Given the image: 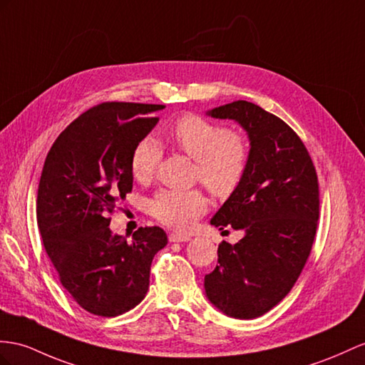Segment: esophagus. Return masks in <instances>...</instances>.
Masks as SVG:
<instances>
[{"instance_id": "esophagus-1", "label": "esophagus", "mask_w": 365, "mask_h": 365, "mask_svg": "<svg viewBox=\"0 0 365 365\" xmlns=\"http://www.w3.org/2000/svg\"><path fill=\"white\" fill-rule=\"evenodd\" d=\"M170 242H188L190 236H185V235H179V232H171L170 236H168Z\"/></svg>"}]
</instances>
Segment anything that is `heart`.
I'll use <instances>...</instances> for the list:
<instances>
[{"instance_id": "heart-1", "label": "heart", "mask_w": 365, "mask_h": 365, "mask_svg": "<svg viewBox=\"0 0 365 365\" xmlns=\"http://www.w3.org/2000/svg\"><path fill=\"white\" fill-rule=\"evenodd\" d=\"M170 137L173 143L197 162V179L217 197H228L242 183L250 163L247 138L203 118L185 114L177 118ZM162 160V149L153 137H145L130 154V173L138 182H149ZM208 208V200L197 190H163L151 202V214L163 225L188 230Z\"/></svg>"}]
</instances>
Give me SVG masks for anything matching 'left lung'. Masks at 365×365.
I'll list each match as a JSON object with an SVG mask.
<instances>
[{
    "mask_svg": "<svg viewBox=\"0 0 365 365\" xmlns=\"http://www.w3.org/2000/svg\"><path fill=\"white\" fill-rule=\"evenodd\" d=\"M235 120L250 138L244 180L211 225L244 230L217 248V267L205 276L210 302L236 319H255L289 293L313 247L319 183L302 140L284 120L245 100L208 110Z\"/></svg>",
    "mask_w": 365,
    "mask_h": 365,
    "instance_id": "8db88e82",
    "label": "left lung"
}]
</instances>
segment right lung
I'll use <instances>...</instances> for the list:
<instances>
[{
	"instance_id": "add662e5",
	"label": "right lung",
	"mask_w": 365,
	"mask_h": 365,
	"mask_svg": "<svg viewBox=\"0 0 365 365\" xmlns=\"http://www.w3.org/2000/svg\"><path fill=\"white\" fill-rule=\"evenodd\" d=\"M163 105L108 101L72 121L44 160L36 195L43 245L61 285L86 312L112 317L143 301L160 227L130 242L112 235L109 214L133 191L130 154L157 125Z\"/></svg>"
}]
</instances>
